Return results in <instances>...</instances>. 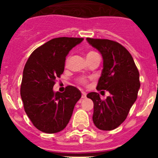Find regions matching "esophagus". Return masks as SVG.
I'll list each match as a JSON object with an SVG mask.
<instances>
[{
    "mask_svg": "<svg viewBox=\"0 0 158 158\" xmlns=\"http://www.w3.org/2000/svg\"><path fill=\"white\" fill-rule=\"evenodd\" d=\"M82 96H81V98L85 99L86 97V93H85V92H82Z\"/></svg>",
    "mask_w": 158,
    "mask_h": 158,
    "instance_id": "34e87169",
    "label": "esophagus"
}]
</instances>
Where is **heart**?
Here are the masks:
<instances>
[{"instance_id": "obj_1", "label": "heart", "mask_w": 158, "mask_h": 158, "mask_svg": "<svg viewBox=\"0 0 158 158\" xmlns=\"http://www.w3.org/2000/svg\"><path fill=\"white\" fill-rule=\"evenodd\" d=\"M94 53L95 52H93V51H91V52H89V54H87V56H89V55H91V54H94ZM80 81V83H81V84H86V81L85 80L84 78H81V79H80V81Z\"/></svg>"}]
</instances>
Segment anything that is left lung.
I'll list each match as a JSON object with an SVG mask.
<instances>
[{
    "label": "left lung",
    "mask_w": 158,
    "mask_h": 158,
    "mask_svg": "<svg viewBox=\"0 0 158 158\" xmlns=\"http://www.w3.org/2000/svg\"><path fill=\"white\" fill-rule=\"evenodd\" d=\"M86 40L103 58L96 89L110 93L104 100L97 93L87 95L93 101V120L98 129L111 131L124 122L136 101L140 89L139 72L129 51L118 43L90 38Z\"/></svg>",
    "instance_id": "8db88e82"
}]
</instances>
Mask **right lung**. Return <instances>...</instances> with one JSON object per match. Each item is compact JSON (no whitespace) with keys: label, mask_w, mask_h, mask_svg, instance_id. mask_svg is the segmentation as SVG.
<instances>
[{"label":"right lung","mask_w":158,"mask_h":158,"mask_svg":"<svg viewBox=\"0 0 158 158\" xmlns=\"http://www.w3.org/2000/svg\"><path fill=\"white\" fill-rule=\"evenodd\" d=\"M82 38H55L33 51L25 64L20 96L24 111L38 130L54 134L62 131L72 116L81 93L67 86L64 93L54 92L55 79L65 68V58Z\"/></svg>","instance_id":"right-lung-1"}]
</instances>
